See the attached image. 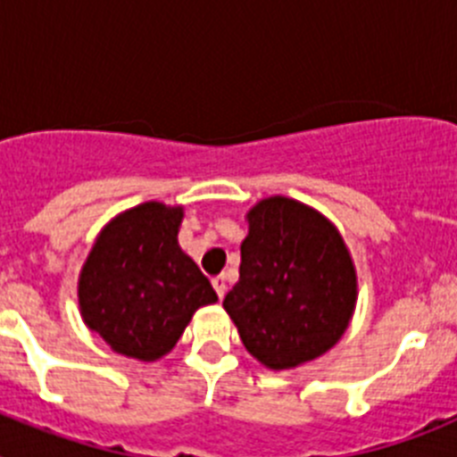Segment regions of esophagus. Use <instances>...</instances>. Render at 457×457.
<instances>
[{"instance_id": "34e87169", "label": "esophagus", "mask_w": 457, "mask_h": 457, "mask_svg": "<svg viewBox=\"0 0 457 457\" xmlns=\"http://www.w3.org/2000/svg\"><path fill=\"white\" fill-rule=\"evenodd\" d=\"M212 288L217 290V295H220V300L226 295V277L224 274H220V277L212 278Z\"/></svg>"}]
</instances>
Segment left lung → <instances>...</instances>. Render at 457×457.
Wrapping results in <instances>:
<instances>
[{
  "instance_id": "obj_1",
  "label": "left lung",
  "mask_w": 457,
  "mask_h": 457,
  "mask_svg": "<svg viewBox=\"0 0 457 457\" xmlns=\"http://www.w3.org/2000/svg\"><path fill=\"white\" fill-rule=\"evenodd\" d=\"M245 220L240 281L224 309L265 369H297L332 350L353 320V256L332 221L288 196L261 199Z\"/></svg>"
}]
</instances>
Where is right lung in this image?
I'll use <instances>...</instances> for the list:
<instances>
[{"label": "right lung", "instance_id": "1", "mask_svg": "<svg viewBox=\"0 0 457 457\" xmlns=\"http://www.w3.org/2000/svg\"><path fill=\"white\" fill-rule=\"evenodd\" d=\"M183 205L146 201L109 220L78 281L84 325L139 361L173 350L194 311L215 304L208 277L180 249Z\"/></svg>", "mask_w": 457, "mask_h": 457}]
</instances>
